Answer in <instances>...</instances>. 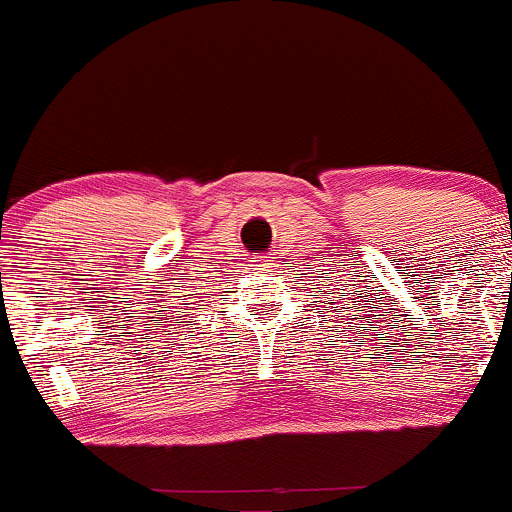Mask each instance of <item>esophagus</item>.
<instances>
[{
	"label": "esophagus",
	"instance_id": "34e87169",
	"mask_svg": "<svg viewBox=\"0 0 512 512\" xmlns=\"http://www.w3.org/2000/svg\"><path fill=\"white\" fill-rule=\"evenodd\" d=\"M250 269H255V272H264V269H269V260L267 257H252Z\"/></svg>",
	"mask_w": 512,
	"mask_h": 512
}]
</instances>
